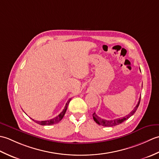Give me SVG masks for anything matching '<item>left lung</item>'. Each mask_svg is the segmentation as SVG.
<instances>
[{
	"label": "left lung",
	"mask_w": 159,
	"mask_h": 159,
	"mask_svg": "<svg viewBox=\"0 0 159 159\" xmlns=\"http://www.w3.org/2000/svg\"><path fill=\"white\" fill-rule=\"evenodd\" d=\"M140 100H141V97L139 98V102H138L137 106L134 108V109L128 115V116H125L124 117L117 118V119H115V120H107L102 119V118H100V117L98 116L95 113H93V118L94 121H95L98 124L102 125V126H108V127H109V126H116V125H119L120 124L122 123L123 121H124L125 120H128V118H129L130 117H131L134 113L136 112L137 108H138V107H139V105Z\"/></svg>",
	"instance_id": "left-lung-1"
}]
</instances>
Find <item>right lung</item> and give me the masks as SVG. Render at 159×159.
Returning <instances> with one entry per match:
<instances>
[{"mask_svg":"<svg viewBox=\"0 0 159 159\" xmlns=\"http://www.w3.org/2000/svg\"><path fill=\"white\" fill-rule=\"evenodd\" d=\"M71 99H70L68 101H67L66 106H65V108H64V109L63 110V111L59 115H58L57 117H54L53 119H51V120H45V121H36V120H33V121H35V122H36L37 124H40V125H42V126H44V125H52V124H57L59 122V121L62 120V118L63 117L64 115H65L66 112V110H67V106H68V104L70 102Z\"/></svg>","mask_w":159,"mask_h":159,"instance_id":"1","label":"right lung"}]
</instances>
